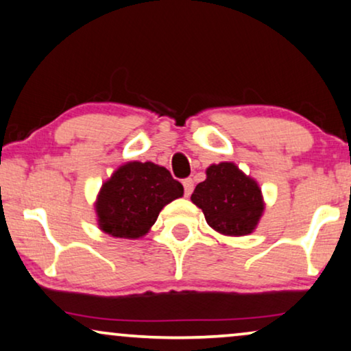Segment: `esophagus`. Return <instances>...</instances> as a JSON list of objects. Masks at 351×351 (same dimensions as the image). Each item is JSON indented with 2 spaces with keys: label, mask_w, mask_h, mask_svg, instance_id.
I'll return each mask as SVG.
<instances>
[{
  "label": "esophagus",
  "mask_w": 351,
  "mask_h": 351,
  "mask_svg": "<svg viewBox=\"0 0 351 351\" xmlns=\"http://www.w3.org/2000/svg\"><path fill=\"white\" fill-rule=\"evenodd\" d=\"M183 186H184V195L186 197H189L191 193H193V189H194V181L191 178H186V180H183Z\"/></svg>",
  "instance_id": "34e87169"
}]
</instances>
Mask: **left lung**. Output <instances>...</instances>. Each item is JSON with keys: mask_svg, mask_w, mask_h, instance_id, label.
Instances as JSON below:
<instances>
[{"mask_svg": "<svg viewBox=\"0 0 351 351\" xmlns=\"http://www.w3.org/2000/svg\"><path fill=\"white\" fill-rule=\"evenodd\" d=\"M207 178L195 186L191 200L202 208L208 226L224 236H247L265 210L256 181L232 162L207 168Z\"/></svg>", "mask_w": 351, "mask_h": 351, "instance_id": "8db88e82", "label": "left lung"}]
</instances>
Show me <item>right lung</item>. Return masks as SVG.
Segmentation results:
<instances>
[{
	"instance_id": "right-lung-1",
	"label": "right lung",
	"mask_w": 351,
	"mask_h": 351,
	"mask_svg": "<svg viewBox=\"0 0 351 351\" xmlns=\"http://www.w3.org/2000/svg\"><path fill=\"white\" fill-rule=\"evenodd\" d=\"M183 193V184L173 180L165 167L152 162L125 163L97 194L95 208L99 230L123 239L143 237L160 210Z\"/></svg>"
}]
</instances>
